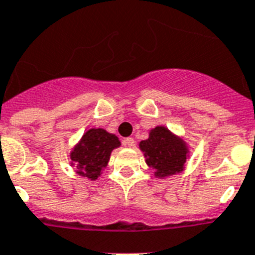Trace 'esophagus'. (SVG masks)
Segmentation results:
<instances>
[{
  "instance_id": "1",
  "label": "esophagus",
  "mask_w": 255,
  "mask_h": 255,
  "mask_svg": "<svg viewBox=\"0 0 255 255\" xmlns=\"http://www.w3.org/2000/svg\"><path fill=\"white\" fill-rule=\"evenodd\" d=\"M123 145L127 147H132L134 145V140L132 137H127L123 140Z\"/></svg>"
}]
</instances>
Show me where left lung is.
Returning a JSON list of instances; mask_svg holds the SVG:
<instances>
[{
    "label": "left lung",
    "mask_w": 255,
    "mask_h": 255,
    "mask_svg": "<svg viewBox=\"0 0 255 255\" xmlns=\"http://www.w3.org/2000/svg\"><path fill=\"white\" fill-rule=\"evenodd\" d=\"M138 146L144 153L146 164L159 179L181 172L189 157L187 142L164 126L151 128L149 137L141 141Z\"/></svg>",
    "instance_id": "left-lung-1"
}]
</instances>
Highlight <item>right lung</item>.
I'll return each mask as SVG.
<instances>
[{
    "instance_id": "1",
    "label": "right lung",
    "mask_w": 255,
    "mask_h": 255,
    "mask_svg": "<svg viewBox=\"0 0 255 255\" xmlns=\"http://www.w3.org/2000/svg\"><path fill=\"white\" fill-rule=\"evenodd\" d=\"M119 146L121 141L114 133L104 128H91L70 151V164L80 176L97 180L108 166L111 151Z\"/></svg>"
}]
</instances>
